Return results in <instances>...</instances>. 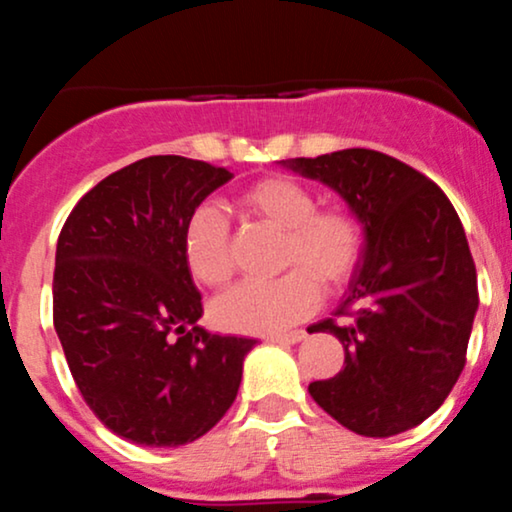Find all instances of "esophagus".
<instances>
[{"label": "esophagus", "mask_w": 512, "mask_h": 512, "mask_svg": "<svg viewBox=\"0 0 512 512\" xmlns=\"http://www.w3.org/2000/svg\"><path fill=\"white\" fill-rule=\"evenodd\" d=\"M308 337L303 330H293V332H286V334H272L269 337V342H276V344H298L303 342V339Z\"/></svg>", "instance_id": "34e87169"}]
</instances>
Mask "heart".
<instances>
[{
  "instance_id": "1",
  "label": "heart",
  "mask_w": 512,
  "mask_h": 512,
  "mask_svg": "<svg viewBox=\"0 0 512 512\" xmlns=\"http://www.w3.org/2000/svg\"><path fill=\"white\" fill-rule=\"evenodd\" d=\"M238 204L248 214L284 228L281 267L269 281H240L214 301L216 325L238 334H274L308 317L325 289L354 279L366 252L361 216L344 204L317 207V197L289 175H267L245 187ZM182 255L202 284L219 286L233 274L231 223L214 204H202L182 228Z\"/></svg>"
}]
</instances>
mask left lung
Masks as SVG:
<instances>
[{
	"mask_svg": "<svg viewBox=\"0 0 512 512\" xmlns=\"http://www.w3.org/2000/svg\"><path fill=\"white\" fill-rule=\"evenodd\" d=\"M346 199L366 228L363 262L337 315L308 332L344 346V368L308 385L334 421L368 438L419 426L467 361L479 308L477 267L460 216L424 173L373 149L284 161Z\"/></svg>",
	"mask_w": 512,
	"mask_h": 512,
	"instance_id": "obj_1",
	"label": "left lung"
}]
</instances>
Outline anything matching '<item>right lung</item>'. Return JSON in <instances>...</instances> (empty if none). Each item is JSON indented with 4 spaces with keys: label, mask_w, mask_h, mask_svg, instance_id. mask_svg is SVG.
<instances>
[{
    "label": "right lung",
    "mask_w": 512,
    "mask_h": 512,
    "mask_svg": "<svg viewBox=\"0 0 512 512\" xmlns=\"http://www.w3.org/2000/svg\"><path fill=\"white\" fill-rule=\"evenodd\" d=\"M226 168L149 156L115 170L64 221L52 320L76 387L120 438L178 448L231 409L255 339L221 337L202 317L182 228Z\"/></svg>",
    "instance_id": "obj_1"
}]
</instances>
